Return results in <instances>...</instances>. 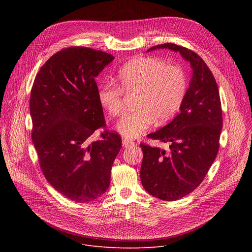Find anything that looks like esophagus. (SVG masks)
Listing matches in <instances>:
<instances>
[{
	"label": "esophagus",
	"mask_w": 252,
	"mask_h": 252,
	"mask_svg": "<svg viewBox=\"0 0 252 252\" xmlns=\"http://www.w3.org/2000/svg\"><path fill=\"white\" fill-rule=\"evenodd\" d=\"M134 145V141H132L131 139L128 138H123V147L124 148H128Z\"/></svg>",
	"instance_id": "34e87169"
}]
</instances>
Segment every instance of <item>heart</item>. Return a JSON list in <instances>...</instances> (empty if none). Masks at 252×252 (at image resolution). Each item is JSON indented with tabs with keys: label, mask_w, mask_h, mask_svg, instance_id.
Instances as JSON below:
<instances>
[{
	"label": "heart",
	"mask_w": 252,
	"mask_h": 252,
	"mask_svg": "<svg viewBox=\"0 0 252 252\" xmlns=\"http://www.w3.org/2000/svg\"><path fill=\"white\" fill-rule=\"evenodd\" d=\"M187 89V77L181 66L167 64L158 58L143 57L126 63L119 70L117 84H100L96 94L107 113L119 116L124 110V93H135V109L124 115L117 125L124 136L134 138L155 121L158 124L169 121L181 109Z\"/></svg>",
	"instance_id": "obj_1"
}]
</instances>
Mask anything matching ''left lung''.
Returning <instances> with one entry per match:
<instances>
[{"mask_svg": "<svg viewBox=\"0 0 252 252\" xmlns=\"http://www.w3.org/2000/svg\"><path fill=\"white\" fill-rule=\"evenodd\" d=\"M168 49L190 63L192 77L179 114L148 134L168 143V151L140 143V181L155 197L173 201L193 191L204 179L220 150L222 110L219 87L205 62L193 51L165 43L148 50Z\"/></svg>", "mask_w": 252, "mask_h": 252, "instance_id": "8db88e82", "label": "left lung"}]
</instances>
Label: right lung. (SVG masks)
<instances>
[{
	"label": "right lung",
	"mask_w": 252,
	"mask_h": 252,
	"mask_svg": "<svg viewBox=\"0 0 252 252\" xmlns=\"http://www.w3.org/2000/svg\"><path fill=\"white\" fill-rule=\"evenodd\" d=\"M114 56L87 47L53 55L33 81L30 113L32 139L49 184L66 198L87 202L110 187L113 163L122 149L117 131L105 127L94 78Z\"/></svg>",
	"instance_id": "1"
}]
</instances>
